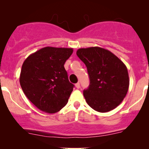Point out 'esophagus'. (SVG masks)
<instances>
[{"mask_svg":"<svg viewBox=\"0 0 149 149\" xmlns=\"http://www.w3.org/2000/svg\"><path fill=\"white\" fill-rule=\"evenodd\" d=\"M75 85H76V88L77 89H79V88H80V83H77Z\"/></svg>","mask_w":149,"mask_h":149,"instance_id":"34e87169","label":"esophagus"}]
</instances>
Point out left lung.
<instances>
[{"mask_svg":"<svg viewBox=\"0 0 149 149\" xmlns=\"http://www.w3.org/2000/svg\"><path fill=\"white\" fill-rule=\"evenodd\" d=\"M77 56L86 66L90 85L83 90L85 101L98 112L110 111L127 95L130 80L127 69L118 57L100 47L78 49Z\"/></svg>","mask_w":149,"mask_h":149,"instance_id":"8db88e82","label":"left lung"}]
</instances>
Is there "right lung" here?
I'll list each match as a JSON object with an SVG mask.
<instances>
[{"label": "right lung", "instance_id": "add662e5", "mask_svg": "<svg viewBox=\"0 0 149 149\" xmlns=\"http://www.w3.org/2000/svg\"><path fill=\"white\" fill-rule=\"evenodd\" d=\"M72 48L45 47L30 54L22 66L19 83L27 98L42 111L54 113L67 104L74 85L64 65Z\"/></svg>", "mask_w": 149, "mask_h": 149}]
</instances>
